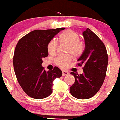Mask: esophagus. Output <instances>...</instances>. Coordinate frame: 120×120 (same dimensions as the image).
Listing matches in <instances>:
<instances>
[{"mask_svg": "<svg viewBox=\"0 0 120 120\" xmlns=\"http://www.w3.org/2000/svg\"><path fill=\"white\" fill-rule=\"evenodd\" d=\"M62 72H63V76H65V75H69V73L68 71H64V70H63V71H62Z\"/></svg>", "mask_w": 120, "mask_h": 120, "instance_id": "esophagus-1", "label": "esophagus"}]
</instances>
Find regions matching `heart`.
<instances>
[{
    "label": "heart",
    "mask_w": 120,
    "mask_h": 120,
    "mask_svg": "<svg viewBox=\"0 0 120 120\" xmlns=\"http://www.w3.org/2000/svg\"><path fill=\"white\" fill-rule=\"evenodd\" d=\"M79 35L75 31L67 30L59 36V42L60 44L67 45L66 53H71L74 57H79L84 51V45L80 41ZM57 43L55 41L51 40L47 45L48 53L53 55L56 53ZM72 58L70 55L59 56L56 59V63L59 66L66 68L71 62Z\"/></svg>",
    "instance_id": "heart-1"
}]
</instances>
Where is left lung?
Here are the masks:
<instances>
[{
  "label": "left lung",
  "instance_id": "1",
  "mask_svg": "<svg viewBox=\"0 0 120 120\" xmlns=\"http://www.w3.org/2000/svg\"><path fill=\"white\" fill-rule=\"evenodd\" d=\"M85 49L77 61L79 66H83L84 73L71 74L75 78L71 86V94L79 99H88L95 95L104 81L107 70L108 56L102 41L90 29L82 32Z\"/></svg>",
  "mask_w": 120,
  "mask_h": 120
}]
</instances>
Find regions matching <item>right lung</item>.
I'll return each instance as SVG.
<instances>
[{
  "label": "right lung",
  "instance_id": "obj_1",
  "mask_svg": "<svg viewBox=\"0 0 120 120\" xmlns=\"http://www.w3.org/2000/svg\"><path fill=\"white\" fill-rule=\"evenodd\" d=\"M65 28L37 30L21 38L16 46L13 64L17 80L27 95L36 99L49 96L53 81L62 76L57 67L46 71L42 67L43 58L48 56L47 45L53 37Z\"/></svg>",
  "mask_w": 120,
  "mask_h": 120
}]
</instances>
